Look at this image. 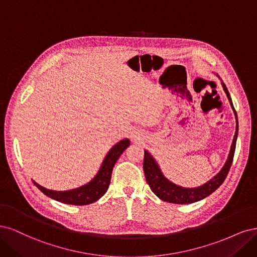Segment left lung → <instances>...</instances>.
<instances>
[{
  "instance_id": "1",
  "label": "left lung",
  "mask_w": 257,
  "mask_h": 257,
  "mask_svg": "<svg viewBox=\"0 0 257 257\" xmlns=\"http://www.w3.org/2000/svg\"><path fill=\"white\" fill-rule=\"evenodd\" d=\"M223 89H224L225 94L228 97V100L230 102L231 107H233L235 116H236V132L233 139V143L230 146L229 155L227 157V160L224 164V167L221 169V171L217 174L216 176L212 177L210 180L207 181L206 184L196 187V188H184L173 184L168 178H165L162 174L158 163L153 158V156L148 153L147 151H144V162H143V169L147 184L150 185L152 191L158 196L160 200L174 203V204H191L197 201H201L206 196L210 195L212 192L223 184V181L225 180L228 171L230 169V165L233 163V158L235 154L236 148V141L238 136V117L237 113L233 106V102L229 96L228 90L225 86V84L222 82Z\"/></svg>"
}]
</instances>
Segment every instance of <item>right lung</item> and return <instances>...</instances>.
<instances>
[{
  "label": "right lung",
  "instance_id": "1",
  "mask_svg": "<svg viewBox=\"0 0 257 257\" xmlns=\"http://www.w3.org/2000/svg\"><path fill=\"white\" fill-rule=\"evenodd\" d=\"M129 145L130 141L128 139H123L115 144L109 151V153L106 154L97 175L84 186L72 190H67V191H54V190H49L41 187L35 183L34 180H33V183L44 194L57 202L78 206L92 204L98 201L106 192L107 188L110 186L114 165L119 158V156Z\"/></svg>",
  "mask_w": 257,
  "mask_h": 257
}]
</instances>
